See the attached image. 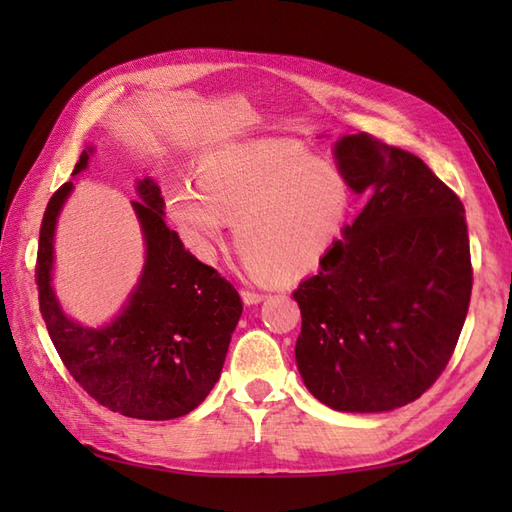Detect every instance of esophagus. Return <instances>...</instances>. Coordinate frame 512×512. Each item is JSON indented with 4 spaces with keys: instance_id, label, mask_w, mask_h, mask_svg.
Masks as SVG:
<instances>
[{
    "instance_id": "esophagus-1",
    "label": "esophagus",
    "mask_w": 512,
    "mask_h": 512,
    "mask_svg": "<svg viewBox=\"0 0 512 512\" xmlns=\"http://www.w3.org/2000/svg\"><path fill=\"white\" fill-rule=\"evenodd\" d=\"M268 295L266 292H262V290H250V288H244L242 290V299H244V303H259V301H264Z\"/></svg>"
}]
</instances>
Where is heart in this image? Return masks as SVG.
Masks as SVG:
<instances>
[{"instance_id":"heart-1","label":"heart","mask_w":512,"mask_h":512,"mask_svg":"<svg viewBox=\"0 0 512 512\" xmlns=\"http://www.w3.org/2000/svg\"><path fill=\"white\" fill-rule=\"evenodd\" d=\"M200 182L169 195L171 217L209 255L228 222L250 275L299 277L339 242L352 211L345 173L308 149L281 140L217 149L202 160Z\"/></svg>"}]
</instances>
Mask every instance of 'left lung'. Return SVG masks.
<instances>
[{
  "mask_svg": "<svg viewBox=\"0 0 512 512\" xmlns=\"http://www.w3.org/2000/svg\"><path fill=\"white\" fill-rule=\"evenodd\" d=\"M334 156L367 204L292 292L297 367L323 405L391 411L436 383L458 345L473 288L464 206L418 156L369 134L343 136Z\"/></svg>",
  "mask_w": 512,
  "mask_h": 512,
  "instance_id": "obj_1",
  "label": "left lung"
}]
</instances>
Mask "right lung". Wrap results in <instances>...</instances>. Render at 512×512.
<instances>
[{
	"instance_id": "1",
	"label": "right lung",
	"mask_w": 512,
	"mask_h": 512,
	"mask_svg": "<svg viewBox=\"0 0 512 512\" xmlns=\"http://www.w3.org/2000/svg\"><path fill=\"white\" fill-rule=\"evenodd\" d=\"M83 151L74 173L88 167ZM132 202L147 257L123 312L92 330L65 317L52 281V239L72 182L54 191L41 220L35 281L39 310L65 369L99 405L138 420L187 416L220 378L242 299L231 281L195 259L165 224L154 180H138Z\"/></svg>"
}]
</instances>
